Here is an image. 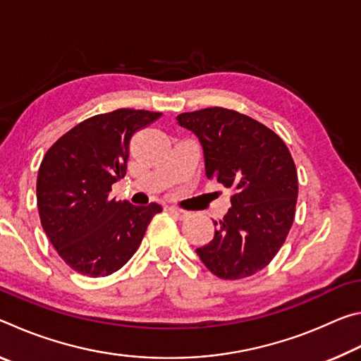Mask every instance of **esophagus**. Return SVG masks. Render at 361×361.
<instances>
[{
  "label": "esophagus",
  "mask_w": 361,
  "mask_h": 361,
  "mask_svg": "<svg viewBox=\"0 0 361 361\" xmlns=\"http://www.w3.org/2000/svg\"><path fill=\"white\" fill-rule=\"evenodd\" d=\"M169 212H170V215H173L175 218H178V219H185L189 215L186 210L180 209V207H169Z\"/></svg>",
  "instance_id": "obj_1"
}]
</instances>
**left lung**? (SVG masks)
Segmentation results:
<instances>
[{
    "label": "left lung",
    "mask_w": 361,
    "mask_h": 361,
    "mask_svg": "<svg viewBox=\"0 0 361 361\" xmlns=\"http://www.w3.org/2000/svg\"><path fill=\"white\" fill-rule=\"evenodd\" d=\"M197 135L205 173L231 188V209L215 223V237L195 250L212 274L239 280L264 269L282 248L295 219L298 172L276 132L219 106L176 116Z\"/></svg>",
    "instance_id": "8db88e82"
}]
</instances>
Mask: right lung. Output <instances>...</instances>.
I'll return each instance as SVG.
<instances>
[{"label": "right lung", "mask_w": 361, "mask_h": 361, "mask_svg": "<svg viewBox=\"0 0 361 361\" xmlns=\"http://www.w3.org/2000/svg\"><path fill=\"white\" fill-rule=\"evenodd\" d=\"M162 113L121 108L79 122L47 149L36 199L42 229L60 258L87 277H105L129 261L162 207L116 200L133 133Z\"/></svg>", "instance_id": "obj_1"}]
</instances>
